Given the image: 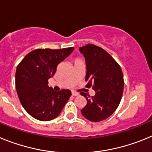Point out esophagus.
<instances>
[{
	"mask_svg": "<svg viewBox=\"0 0 152 152\" xmlns=\"http://www.w3.org/2000/svg\"><path fill=\"white\" fill-rule=\"evenodd\" d=\"M72 96H78V94H77V93H76V92H72Z\"/></svg>",
	"mask_w": 152,
	"mask_h": 152,
	"instance_id": "34e87169",
	"label": "esophagus"
}]
</instances>
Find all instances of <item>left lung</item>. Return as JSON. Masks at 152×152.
Instances as JSON below:
<instances>
[{"label": "left lung", "mask_w": 152, "mask_h": 152, "mask_svg": "<svg viewBox=\"0 0 152 152\" xmlns=\"http://www.w3.org/2000/svg\"><path fill=\"white\" fill-rule=\"evenodd\" d=\"M79 50L85 58L86 87L92 86L96 93L93 96L80 93L87 99L80 111L90 121H102L110 116L120 103L124 87L123 72L113 58L100 47L88 44Z\"/></svg>", "instance_id": "obj_1"}]
</instances>
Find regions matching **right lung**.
<instances>
[{
    "mask_svg": "<svg viewBox=\"0 0 152 152\" xmlns=\"http://www.w3.org/2000/svg\"><path fill=\"white\" fill-rule=\"evenodd\" d=\"M74 51L38 49L28 53L18 64L15 82L17 95L25 110L40 121L57 117L72 95L69 90L55 91L48 80L55 75L58 64Z\"/></svg>",
    "mask_w": 152,
    "mask_h": 152,
    "instance_id": "1",
    "label": "right lung"
}]
</instances>
